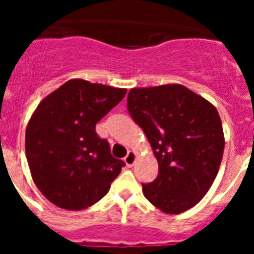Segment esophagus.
<instances>
[{
  "label": "esophagus",
  "instance_id": "obj_1",
  "mask_svg": "<svg viewBox=\"0 0 254 254\" xmlns=\"http://www.w3.org/2000/svg\"><path fill=\"white\" fill-rule=\"evenodd\" d=\"M136 158H137V156H136V152L129 151L128 154H127V156H126V158H125L126 165H127V167H128V168L133 167V164L136 163Z\"/></svg>",
  "mask_w": 254,
  "mask_h": 254
}]
</instances>
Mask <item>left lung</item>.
Masks as SVG:
<instances>
[{
    "mask_svg": "<svg viewBox=\"0 0 254 254\" xmlns=\"http://www.w3.org/2000/svg\"><path fill=\"white\" fill-rule=\"evenodd\" d=\"M127 108L159 164L156 179L142 185L145 197L165 214L192 208L208 192L223 159L216 108L181 84L133 87Z\"/></svg>",
    "mask_w": 254,
    "mask_h": 254,
    "instance_id": "1",
    "label": "left lung"
}]
</instances>
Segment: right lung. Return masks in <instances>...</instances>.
<instances>
[{
  "mask_svg": "<svg viewBox=\"0 0 254 254\" xmlns=\"http://www.w3.org/2000/svg\"><path fill=\"white\" fill-rule=\"evenodd\" d=\"M127 89L72 78L47 95L26 126L25 152L35 186L53 205L84 210L102 199L125 165L95 125Z\"/></svg>",
  "mask_w": 254,
  "mask_h": 254,
  "instance_id": "obj_1",
  "label": "right lung"
}]
</instances>
